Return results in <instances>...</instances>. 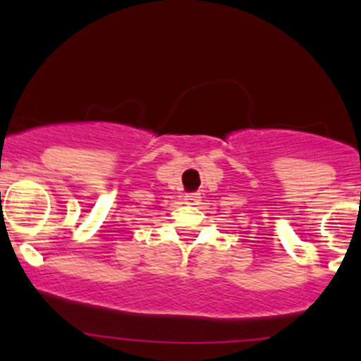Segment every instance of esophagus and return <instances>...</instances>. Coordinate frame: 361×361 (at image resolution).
Masks as SVG:
<instances>
[{"mask_svg":"<svg viewBox=\"0 0 361 361\" xmlns=\"http://www.w3.org/2000/svg\"><path fill=\"white\" fill-rule=\"evenodd\" d=\"M185 201H187L188 204H199V201H201V194H197V192L185 194Z\"/></svg>","mask_w":361,"mask_h":361,"instance_id":"34e87169","label":"esophagus"}]
</instances>
